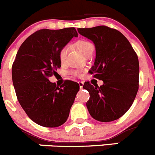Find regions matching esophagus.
<instances>
[{
  "label": "esophagus",
  "instance_id": "obj_1",
  "mask_svg": "<svg viewBox=\"0 0 155 155\" xmlns=\"http://www.w3.org/2000/svg\"><path fill=\"white\" fill-rule=\"evenodd\" d=\"M84 83L83 82V81H79V82H78V84H79L80 88H81V90L83 88V86H84Z\"/></svg>",
  "mask_w": 155,
  "mask_h": 155
}]
</instances>
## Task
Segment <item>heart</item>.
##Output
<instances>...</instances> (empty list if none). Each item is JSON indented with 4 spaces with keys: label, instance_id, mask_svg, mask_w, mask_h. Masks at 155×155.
<instances>
[{
    "label": "heart",
    "instance_id": "obj_1",
    "mask_svg": "<svg viewBox=\"0 0 155 155\" xmlns=\"http://www.w3.org/2000/svg\"><path fill=\"white\" fill-rule=\"evenodd\" d=\"M75 47H77L78 50H80V52H81L82 54H84V56H86L90 51L94 50V46H93V44H92L90 41L84 39L79 40V41H76ZM67 53H68V47H62L60 50V51H59V59L62 64L65 63V61H66ZM71 74H74V75L78 76L81 74V71H73L72 72H71Z\"/></svg>",
    "mask_w": 155,
    "mask_h": 155
}]
</instances>
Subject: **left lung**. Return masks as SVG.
Listing matches in <instances>:
<instances>
[{"label":"left lung","instance_id":"left-lung-1","mask_svg":"<svg viewBox=\"0 0 155 155\" xmlns=\"http://www.w3.org/2000/svg\"><path fill=\"white\" fill-rule=\"evenodd\" d=\"M78 31L94 43L96 59L90 71L104 83L100 87L89 82L83 86L90 93L89 113L101 122L117 120L129 110L139 90L137 55L126 37L116 29L100 25Z\"/></svg>","mask_w":155,"mask_h":155}]
</instances>
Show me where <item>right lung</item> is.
<instances>
[{
  "mask_svg": "<svg viewBox=\"0 0 155 155\" xmlns=\"http://www.w3.org/2000/svg\"><path fill=\"white\" fill-rule=\"evenodd\" d=\"M73 37L74 28L41 29L26 38L12 66V79L17 99L31 120L45 127H57L68 119L79 91L71 81L57 87L49 78L61 67L59 53Z\"/></svg>",
  "mask_w": 155,
  "mask_h": 155,
  "instance_id": "obj_1",
  "label": "right lung"
}]
</instances>
